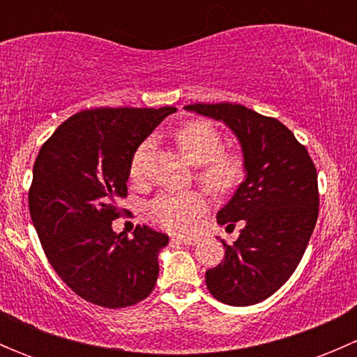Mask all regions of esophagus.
<instances>
[{"instance_id":"obj_1","label":"esophagus","mask_w":357,"mask_h":357,"mask_svg":"<svg viewBox=\"0 0 357 357\" xmlns=\"http://www.w3.org/2000/svg\"><path fill=\"white\" fill-rule=\"evenodd\" d=\"M172 242L183 243V245H195L199 240H197V238H185V236H174V238H172Z\"/></svg>"}]
</instances>
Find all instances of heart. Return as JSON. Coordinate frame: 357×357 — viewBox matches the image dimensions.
I'll list each match as a JSON object with an SVG mask.
<instances>
[{
	"mask_svg": "<svg viewBox=\"0 0 357 357\" xmlns=\"http://www.w3.org/2000/svg\"><path fill=\"white\" fill-rule=\"evenodd\" d=\"M176 143L188 162L200 165L199 179L214 193L233 192L245 176V164L240 153L225 152L222 136L205 121H192L176 131ZM153 145L149 138L136 149L131 160V176L138 178L145 165L146 155ZM208 202L202 192L160 193L146 205V214L162 228L172 233L195 231L202 215L207 212Z\"/></svg>",
	"mask_w": 357,
	"mask_h": 357,
	"instance_id": "heart-1",
	"label": "heart"
}]
</instances>
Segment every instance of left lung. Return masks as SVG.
<instances>
[{"instance_id": "obj_1", "label": "left lung", "mask_w": 357, "mask_h": 357, "mask_svg": "<svg viewBox=\"0 0 357 357\" xmlns=\"http://www.w3.org/2000/svg\"><path fill=\"white\" fill-rule=\"evenodd\" d=\"M186 110L221 121L238 138L245 181L218 212L219 225L242 229L225 259L207 269L218 301L252 305L275 294L301 262L316 226L318 174L304 145L278 119L238 103H195Z\"/></svg>"}]
</instances>
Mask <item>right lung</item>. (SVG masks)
<instances>
[{
  "mask_svg": "<svg viewBox=\"0 0 357 357\" xmlns=\"http://www.w3.org/2000/svg\"><path fill=\"white\" fill-rule=\"evenodd\" d=\"M162 109H93L68 117L41 146L32 169L29 212L56 275L84 301L128 307L152 294L158 252L169 236L136 226L115 233L131 160L146 136L174 114Z\"/></svg>",
  "mask_w": 357,
  "mask_h": 357,
  "instance_id": "1",
  "label": "right lung"
}]
</instances>
